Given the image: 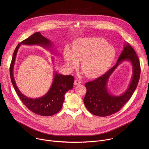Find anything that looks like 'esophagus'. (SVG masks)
<instances>
[{"mask_svg": "<svg viewBox=\"0 0 149 149\" xmlns=\"http://www.w3.org/2000/svg\"><path fill=\"white\" fill-rule=\"evenodd\" d=\"M81 83V81L80 80H78V79H76V80L74 81V84L75 85H79V84H80Z\"/></svg>", "mask_w": 149, "mask_h": 149, "instance_id": "34e87169", "label": "esophagus"}]
</instances>
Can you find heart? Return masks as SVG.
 Here are the masks:
<instances>
[{
  "label": "heart",
  "mask_w": 149,
  "mask_h": 149,
  "mask_svg": "<svg viewBox=\"0 0 149 149\" xmlns=\"http://www.w3.org/2000/svg\"><path fill=\"white\" fill-rule=\"evenodd\" d=\"M116 57L115 47L102 38L85 37L77 39L71 49L66 46L63 52L65 65L70 70L78 66L91 79L102 75L108 69Z\"/></svg>",
  "instance_id": "obj_1"
}]
</instances>
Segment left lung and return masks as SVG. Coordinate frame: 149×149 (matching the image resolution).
<instances>
[{
    "mask_svg": "<svg viewBox=\"0 0 149 149\" xmlns=\"http://www.w3.org/2000/svg\"><path fill=\"white\" fill-rule=\"evenodd\" d=\"M125 61H128L132 64V80L127 89L123 93L119 95H113L108 92L107 83L115 69ZM140 74L139 60L136 52L128 43L125 42L116 65L104 75L85 83L86 93L84 99L85 107L91 113L99 116H107L118 112L131 97L136 88Z\"/></svg>",
    "mask_w": 149,
    "mask_h": 149,
    "instance_id": "1",
    "label": "left lung"
}]
</instances>
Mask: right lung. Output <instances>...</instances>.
I'll list each match as a JSON object with an SVG mask.
<instances>
[{"label":"right lung","instance_id":"add662e5","mask_svg":"<svg viewBox=\"0 0 149 149\" xmlns=\"http://www.w3.org/2000/svg\"><path fill=\"white\" fill-rule=\"evenodd\" d=\"M21 45H38L46 49L53 53L58 54L53 46L52 41L44 37L40 32H36L30 37L22 41L17 46L13 54L10 68V77L12 84L23 104L34 113L43 116H49L57 113L62 108L65 99V94L73 88L74 77L72 76H65L58 73L54 69L53 80L47 93L42 97L33 99L24 95L18 88L14 76V68L17 54ZM52 61H54L53 57Z\"/></svg>","mask_w":149,"mask_h":149}]
</instances>
